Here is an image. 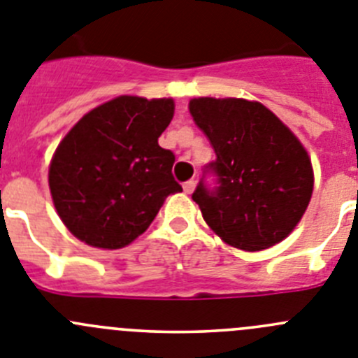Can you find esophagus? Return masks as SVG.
<instances>
[{"label":"esophagus","instance_id":"obj_1","mask_svg":"<svg viewBox=\"0 0 358 358\" xmlns=\"http://www.w3.org/2000/svg\"><path fill=\"white\" fill-rule=\"evenodd\" d=\"M182 188H185V193H193V189H195V181H186L185 185H182Z\"/></svg>","mask_w":358,"mask_h":358}]
</instances>
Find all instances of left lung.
<instances>
[{"label":"left lung","instance_id":"left-lung-1","mask_svg":"<svg viewBox=\"0 0 358 358\" xmlns=\"http://www.w3.org/2000/svg\"><path fill=\"white\" fill-rule=\"evenodd\" d=\"M193 120L209 138L216 159L192 199L206 224L225 243L247 252L273 247L291 234L314 188L309 154L273 111L247 99L189 101Z\"/></svg>","mask_w":358,"mask_h":358}]
</instances>
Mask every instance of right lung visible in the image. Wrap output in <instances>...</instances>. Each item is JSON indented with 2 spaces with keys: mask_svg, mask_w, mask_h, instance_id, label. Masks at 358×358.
I'll return each instance as SVG.
<instances>
[{
  "mask_svg": "<svg viewBox=\"0 0 358 358\" xmlns=\"http://www.w3.org/2000/svg\"><path fill=\"white\" fill-rule=\"evenodd\" d=\"M172 99L120 96L88 111L49 165L52 204L65 227L96 248H122L147 231L165 199L182 192L172 150L157 138Z\"/></svg>",
  "mask_w": 358,
  "mask_h": 358,
  "instance_id": "add662e5",
  "label": "right lung"
}]
</instances>
